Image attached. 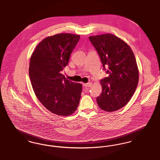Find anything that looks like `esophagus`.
<instances>
[{"instance_id":"34e87169","label":"esophagus","mask_w":160,"mask_h":160,"mask_svg":"<svg viewBox=\"0 0 160 160\" xmlns=\"http://www.w3.org/2000/svg\"><path fill=\"white\" fill-rule=\"evenodd\" d=\"M83 85H84V86L86 87H91V86H92V84L90 83V82L85 83V84H83Z\"/></svg>"}]
</instances>
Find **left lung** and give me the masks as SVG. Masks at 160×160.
<instances>
[{"label":"left lung","instance_id":"8db88e82","mask_svg":"<svg viewBox=\"0 0 160 160\" xmlns=\"http://www.w3.org/2000/svg\"><path fill=\"white\" fill-rule=\"evenodd\" d=\"M98 52L103 69L109 76L101 81L102 90L96 99L100 108L108 112L125 106L134 93L139 72L134 54L130 46L111 34L89 37Z\"/></svg>","mask_w":160,"mask_h":160}]
</instances>
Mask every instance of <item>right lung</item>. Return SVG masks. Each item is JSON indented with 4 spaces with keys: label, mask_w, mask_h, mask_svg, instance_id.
<instances>
[{
    "label": "right lung",
    "mask_w": 160,
    "mask_h": 160,
    "mask_svg": "<svg viewBox=\"0 0 160 160\" xmlns=\"http://www.w3.org/2000/svg\"><path fill=\"white\" fill-rule=\"evenodd\" d=\"M79 38V35L68 33L48 37L31 57L29 75L35 96L46 109L58 116L72 114L79 103L82 84L61 73Z\"/></svg>",
    "instance_id": "1"
}]
</instances>
